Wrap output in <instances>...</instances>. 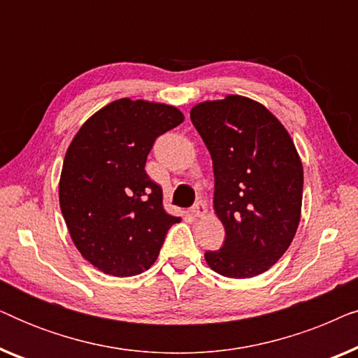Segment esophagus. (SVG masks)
<instances>
[{"label": "esophagus", "mask_w": 358, "mask_h": 358, "mask_svg": "<svg viewBox=\"0 0 358 358\" xmlns=\"http://www.w3.org/2000/svg\"><path fill=\"white\" fill-rule=\"evenodd\" d=\"M192 215L194 217H205V215H207V205H205L202 200H199L197 203H194Z\"/></svg>", "instance_id": "obj_1"}]
</instances>
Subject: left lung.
Returning a JSON list of instances; mask_svg holds the SVG:
<instances>
[{"label":"left lung","mask_w":358,"mask_h":358,"mask_svg":"<svg viewBox=\"0 0 358 358\" xmlns=\"http://www.w3.org/2000/svg\"><path fill=\"white\" fill-rule=\"evenodd\" d=\"M190 120L213 161V207L224 243L207 251L220 275L251 278L271 268L293 241L301 213L303 166L280 122L243 96L208 101Z\"/></svg>","instance_id":"8db88e82"}]
</instances>
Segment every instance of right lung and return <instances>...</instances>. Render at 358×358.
<instances>
[{
    "label": "right lung",
    "instance_id": "obj_1",
    "mask_svg": "<svg viewBox=\"0 0 358 358\" xmlns=\"http://www.w3.org/2000/svg\"><path fill=\"white\" fill-rule=\"evenodd\" d=\"M184 122L173 106L119 99L81 127L63 161L60 208L81 256L104 273L131 277L158 259L179 217L163 208V189L148 178L156 138Z\"/></svg>",
    "mask_w": 358,
    "mask_h": 358
}]
</instances>
